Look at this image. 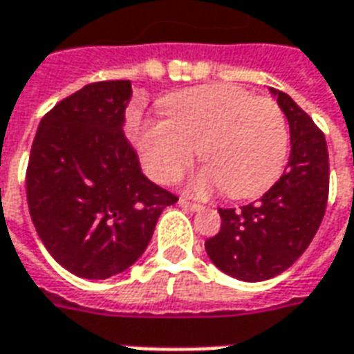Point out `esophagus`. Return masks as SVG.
Instances as JSON below:
<instances>
[{
	"mask_svg": "<svg viewBox=\"0 0 354 354\" xmlns=\"http://www.w3.org/2000/svg\"><path fill=\"white\" fill-rule=\"evenodd\" d=\"M179 206H181V208H185V209H191V212H201L202 209V206L201 204H192V202H189V201H179Z\"/></svg>",
	"mask_w": 354,
	"mask_h": 354,
	"instance_id": "34e87169",
	"label": "esophagus"
}]
</instances>
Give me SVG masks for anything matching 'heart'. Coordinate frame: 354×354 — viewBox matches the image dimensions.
I'll return each mask as SVG.
<instances>
[{
    "instance_id": "b5f03b06",
    "label": "heart",
    "mask_w": 354,
    "mask_h": 354,
    "mask_svg": "<svg viewBox=\"0 0 354 354\" xmlns=\"http://www.w3.org/2000/svg\"><path fill=\"white\" fill-rule=\"evenodd\" d=\"M165 117L148 119L138 150L158 183L179 179L198 153L208 163L189 181L194 196L225 187L233 198H250L272 187L289 152V129L274 100L254 98L231 84L183 90L163 100Z\"/></svg>"
}]
</instances>
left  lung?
<instances>
[{
	"label": "left lung",
	"mask_w": 354,
	"mask_h": 354,
	"mask_svg": "<svg viewBox=\"0 0 354 354\" xmlns=\"http://www.w3.org/2000/svg\"><path fill=\"white\" fill-rule=\"evenodd\" d=\"M270 92L289 123L287 171L260 201L239 209L219 208L221 229L206 241L209 260L241 281H264L293 266L312 243L328 204L326 138L289 94Z\"/></svg>",
	"instance_id": "8db88e82"
}]
</instances>
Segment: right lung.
<instances>
[{
  "label": "right lung",
  "mask_w": 354,
  "mask_h": 354,
  "mask_svg": "<svg viewBox=\"0 0 354 354\" xmlns=\"http://www.w3.org/2000/svg\"><path fill=\"white\" fill-rule=\"evenodd\" d=\"M131 80L86 84L46 113L34 136L26 198L44 247L84 279H107L142 256L177 196L140 169L125 136Z\"/></svg>",
  "instance_id": "1"
}]
</instances>
